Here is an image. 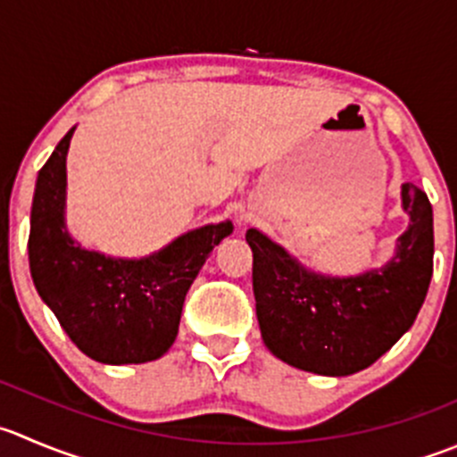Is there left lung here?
<instances>
[{
    "label": "left lung",
    "instance_id": "8db88e82",
    "mask_svg": "<svg viewBox=\"0 0 457 457\" xmlns=\"http://www.w3.org/2000/svg\"><path fill=\"white\" fill-rule=\"evenodd\" d=\"M409 229L395 256L357 277L305 270L259 229H247L261 337L274 357L330 378L360 373L413 326L433 274V210L413 183L402 185Z\"/></svg>",
    "mask_w": 457,
    "mask_h": 457
}]
</instances>
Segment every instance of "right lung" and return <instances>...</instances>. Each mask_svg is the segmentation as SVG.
<instances>
[{"mask_svg": "<svg viewBox=\"0 0 457 457\" xmlns=\"http://www.w3.org/2000/svg\"><path fill=\"white\" fill-rule=\"evenodd\" d=\"M75 127L39 170L30 210V277L75 346L100 364H145L179 335L185 295L232 223L192 229L143 259L84 250L64 223L66 154Z\"/></svg>", "mask_w": 457, "mask_h": 457, "instance_id": "add662e5", "label": "right lung"}]
</instances>
